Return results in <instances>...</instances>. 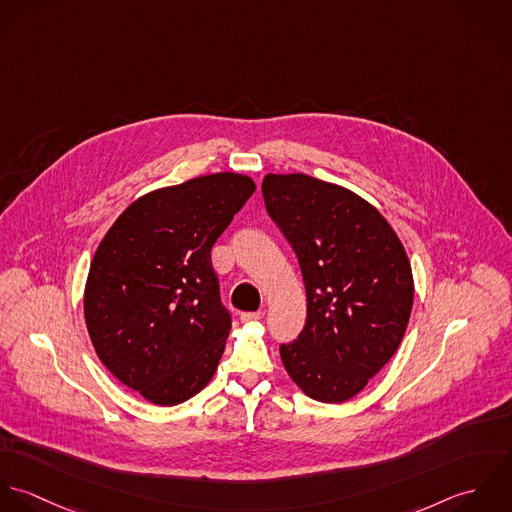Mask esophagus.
<instances>
[{"label": "esophagus", "mask_w": 512, "mask_h": 512, "mask_svg": "<svg viewBox=\"0 0 512 512\" xmlns=\"http://www.w3.org/2000/svg\"><path fill=\"white\" fill-rule=\"evenodd\" d=\"M263 318V312L257 310V312H241V322H257Z\"/></svg>", "instance_id": "1"}]
</instances>
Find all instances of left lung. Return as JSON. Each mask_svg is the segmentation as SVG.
Instances as JSON below:
<instances>
[{
	"label": "left lung",
	"instance_id": "obj_1",
	"mask_svg": "<svg viewBox=\"0 0 512 512\" xmlns=\"http://www.w3.org/2000/svg\"><path fill=\"white\" fill-rule=\"evenodd\" d=\"M263 200L295 249L307 322L281 344L283 364L312 400L354 398L396 354L408 328V255L382 213L354 192L307 174H269Z\"/></svg>",
	"mask_w": 512,
	"mask_h": 512
}]
</instances>
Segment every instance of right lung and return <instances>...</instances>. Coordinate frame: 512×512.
Here are the masks:
<instances>
[{
    "label": "right lung",
    "mask_w": 512,
    "mask_h": 512,
    "mask_svg": "<svg viewBox=\"0 0 512 512\" xmlns=\"http://www.w3.org/2000/svg\"><path fill=\"white\" fill-rule=\"evenodd\" d=\"M231 172L150 192L104 235L87 279L85 318L104 366L158 406L196 396L231 330L211 247L253 196Z\"/></svg>",
    "instance_id": "add662e5"
}]
</instances>
